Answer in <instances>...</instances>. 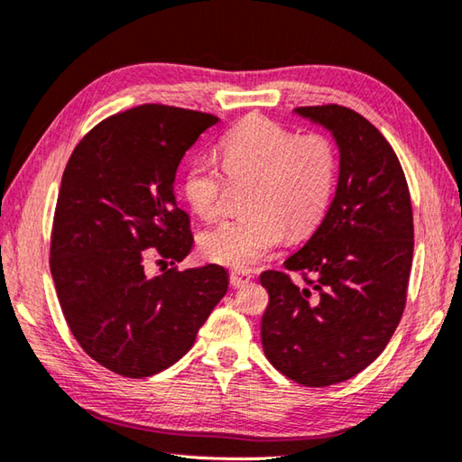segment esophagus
Segmentation results:
<instances>
[{"mask_svg":"<svg viewBox=\"0 0 462 462\" xmlns=\"http://www.w3.org/2000/svg\"><path fill=\"white\" fill-rule=\"evenodd\" d=\"M250 280H252V274L244 273V270H232V273H230V284L234 288H240L244 284H248Z\"/></svg>","mask_w":462,"mask_h":462,"instance_id":"34e87169","label":"esophagus"}]
</instances>
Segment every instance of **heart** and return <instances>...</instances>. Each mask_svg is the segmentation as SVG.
Wrapping results in <instances>:
<instances>
[{"label":"heart","mask_w":462,"mask_h":462,"mask_svg":"<svg viewBox=\"0 0 462 462\" xmlns=\"http://www.w3.org/2000/svg\"><path fill=\"white\" fill-rule=\"evenodd\" d=\"M230 182H250L248 214L226 220L200 236L202 254L236 270L256 266L282 246L288 230L306 236L327 214L337 186L338 158L322 134L296 135L270 117L238 124L218 143ZM189 208L206 222L226 212V180L214 162L196 158L184 176Z\"/></svg>","instance_id":"obj_1"}]
</instances>
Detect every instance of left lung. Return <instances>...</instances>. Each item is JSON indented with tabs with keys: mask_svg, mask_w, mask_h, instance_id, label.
I'll use <instances>...</instances> for the list:
<instances>
[{
	"mask_svg": "<svg viewBox=\"0 0 462 462\" xmlns=\"http://www.w3.org/2000/svg\"><path fill=\"white\" fill-rule=\"evenodd\" d=\"M294 112L332 132L338 186L312 238L284 262L306 286L280 270L260 274L270 296L260 332L276 370L298 384L328 386L365 370L399 327L412 266V206L399 158L366 117L338 104Z\"/></svg>",
	"mask_w": 462,
	"mask_h": 462,
	"instance_id": "left-lung-1",
	"label": "left lung"
}]
</instances>
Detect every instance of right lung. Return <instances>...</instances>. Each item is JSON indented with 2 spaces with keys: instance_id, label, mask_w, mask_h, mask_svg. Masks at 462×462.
Returning a JSON list of instances; mask_svg holds the SVG:
<instances>
[{
  "instance_id": "1",
  "label": "right lung",
  "mask_w": 462,
  "mask_h": 462,
  "mask_svg": "<svg viewBox=\"0 0 462 462\" xmlns=\"http://www.w3.org/2000/svg\"><path fill=\"white\" fill-rule=\"evenodd\" d=\"M218 117L143 104L106 117L71 152L53 214L50 268L78 345L128 378L158 374L192 348L228 291L218 264L147 273L194 246L176 170Z\"/></svg>"
}]
</instances>
